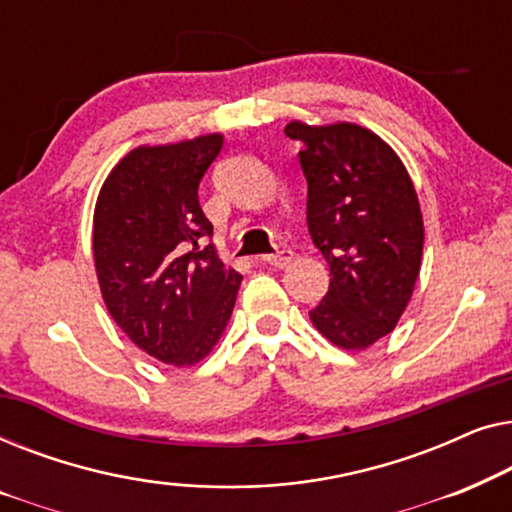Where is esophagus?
Instances as JSON below:
<instances>
[{
  "instance_id": "1",
  "label": "esophagus",
  "mask_w": 512,
  "mask_h": 512,
  "mask_svg": "<svg viewBox=\"0 0 512 512\" xmlns=\"http://www.w3.org/2000/svg\"><path fill=\"white\" fill-rule=\"evenodd\" d=\"M263 261L268 265H275V268H286L293 261V251L291 249H279L275 254H265Z\"/></svg>"
}]
</instances>
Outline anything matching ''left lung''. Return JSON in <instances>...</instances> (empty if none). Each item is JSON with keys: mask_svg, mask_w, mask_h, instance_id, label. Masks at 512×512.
Returning a JSON list of instances; mask_svg holds the SVG:
<instances>
[{"mask_svg": "<svg viewBox=\"0 0 512 512\" xmlns=\"http://www.w3.org/2000/svg\"><path fill=\"white\" fill-rule=\"evenodd\" d=\"M307 179V228L331 268L310 310L333 345L366 349L394 331L422 265L424 223L410 174L380 137L352 123H289Z\"/></svg>", "mask_w": 512, "mask_h": 512, "instance_id": "left-lung-1", "label": "left lung"}]
</instances>
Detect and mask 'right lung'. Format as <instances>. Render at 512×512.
I'll return each mask as SVG.
<instances>
[{
	"instance_id": "add662e5",
	"label": "right lung",
	"mask_w": 512,
	"mask_h": 512,
	"mask_svg": "<svg viewBox=\"0 0 512 512\" xmlns=\"http://www.w3.org/2000/svg\"><path fill=\"white\" fill-rule=\"evenodd\" d=\"M221 146V135L139 146L97 198L93 254L107 310L139 349L172 366L212 352L242 282L212 244L202 247L214 226L198 186Z\"/></svg>"
}]
</instances>
